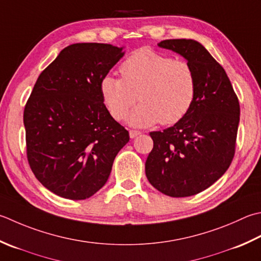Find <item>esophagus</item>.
I'll return each instance as SVG.
<instances>
[{
    "label": "esophagus",
    "instance_id": "34e87169",
    "mask_svg": "<svg viewBox=\"0 0 261 261\" xmlns=\"http://www.w3.org/2000/svg\"><path fill=\"white\" fill-rule=\"evenodd\" d=\"M129 134H130V137H131V138H136V137H138V136H140L141 132H140V131H137V130H130Z\"/></svg>",
    "mask_w": 261,
    "mask_h": 261
}]
</instances>
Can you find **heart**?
Segmentation results:
<instances>
[{
  "mask_svg": "<svg viewBox=\"0 0 261 261\" xmlns=\"http://www.w3.org/2000/svg\"><path fill=\"white\" fill-rule=\"evenodd\" d=\"M120 78L105 75L99 90L103 103L117 121L124 120L139 96L141 103L130 114L134 126L175 124L193 105L197 76L186 60H174L151 48H140L120 65Z\"/></svg>",
  "mask_w": 261,
  "mask_h": 261,
  "instance_id": "obj_1",
  "label": "heart"
}]
</instances>
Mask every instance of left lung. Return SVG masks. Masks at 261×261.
Segmentation results:
<instances>
[{
	"mask_svg": "<svg viewBox=\"0 0 261 261\" xmlns=\"http://www.w3.org/2000/svg\"><path fill=\"white\" fill-rule=\"evenodd\" d=\"M158 46L182 55L193 66L197 93L181 121L149 134L154 147L145 164L146 176L166 196L190 197L214 185L231 165L240 104L225 70L200 43L166 39Z\"/></svg>",
	"mask_w": 261,
	"mask_h": 261,
	"instance_id": "left-lung-1",
	"label": "left lung"
}]
</instances>
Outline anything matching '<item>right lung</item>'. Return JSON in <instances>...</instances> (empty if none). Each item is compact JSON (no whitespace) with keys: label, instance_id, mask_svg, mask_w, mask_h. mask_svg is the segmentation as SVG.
Returning a JSON list of instances; mask_svg holds the SVG:
<instances>
[{"label":"right lung","instance_id":"add662e5","mask_svg":"<svg viewBox=\"0 0 261 261\" xmlns=\"http://www.w3.org/2000/svg\"><path fill=\"white\" fill-rule=\"evenodd\" d=\"M111 44L78 43L39 74L23 111L27 158L55 195L84 200L103 188L129 132L111 116L99 84L124 55Z\"/></svg>","mask_w":261,"mask_h":261}]
</instances>
